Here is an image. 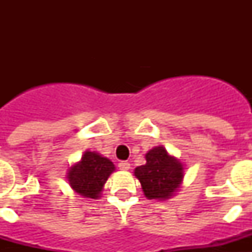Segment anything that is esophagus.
Instances as JSON below:
<instances>
[{
    "label": "esophagus",
    "mask_w": 252,
    "mask_h": 252,
    "mask_svg": "<svg viewBox=\"0 0 252 252\" xmlns=\"http://www.w3.org/2000/svg\"><path fill=\"white\" fill-rule=\"evenodd\" d=\"M119 168L121 169V170H128L130 169V162L128 161H120L119 162Z\"/></svg>",
    "instance_id": "34e87169"
}]
</instances>
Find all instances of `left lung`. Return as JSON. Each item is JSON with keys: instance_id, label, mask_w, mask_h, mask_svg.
Instances as JSON below:
<instances>
[{"instance_id": "1", "label": "left lung", "mask_w": 252, "mask_h": 252, "mask_svg": "<svg viewBox=\"0 0 252 252\" xmlns=\"http://www.w3.org/2000/svg\"><path fill=\"white\" fill-rule=\"evenodd\" d=\"M145 165L137 166L133 174L141 183L148 199L166 201L175 194L184 178L183 164L169 155L162 146L149 150Z\"/></svg>"}]
</instances>
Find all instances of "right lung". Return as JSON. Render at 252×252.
Returning <instances> with one entry per match:
<instances>
[{"label": "right lung", "instance_id": "add662e5", "mask_svg": "<svg viewBox=\"0 0 252 252\" xmlns=\"http://www.w3.org/2000/svg\"><path fill=\"white\" fill-rule=\"evenodd\" d=\"M115 171L110 159L94 151H86L81 161L69 168L68 182L74 192L84 198L97 199L101 197L106 180Z\"/></svg>", "mask_w": 252, "mask_h": 252}]
</instances>
